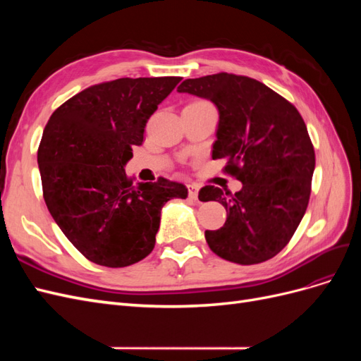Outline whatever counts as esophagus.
Segmentation results:
<instances>
[{
    "mask_svg": "<svg viewBox=\"0 0 361 361\" xmlns=\"http://www.w3.org/2000/svg\"><path fill=\"white\" fill-rule=\"evenodd\" d=\"M188 190H190V199L191 200H197L199 197V187L195 183L188 185Z\"/></svg>",
    "mask_w": 361,
    "mask_h": 361,
    "instance_id": "34e87169",
    "label": "esophagus"
}]
</instances>
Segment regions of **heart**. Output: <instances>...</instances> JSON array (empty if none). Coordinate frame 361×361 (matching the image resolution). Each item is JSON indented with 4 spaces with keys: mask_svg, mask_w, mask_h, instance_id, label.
<instances>
[{
    "mask_svg": "<svg viewBox=\"0 0 361 361\" xmlns=\"http://www.w3.org/2000/svg\"><path fill=\"white\" fill-rule=\"evenodd\" d=\"M197 102H203V101H197Z\"/></svg>",
    "mask_w": 361,
    "mask_h": 361,
    "instance_id": "heart-1",
    "label": "heart"
}]
</instances>
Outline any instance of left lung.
I'll return each instance as SVG.
<instances>
[{
	"label": "left lung",
	"mask_w": 361,
	"mask_h": 361,
	"mask_svg": "<svg viewBox=\"0 0 361 361\" xmlns=\"http://www.w3.org/2000/svg\"><path fill=\"white\" fill-rule=\"evenodd\" d=\"M179 93L204 97L218 108L214 159L243 182L233 195L214 185L202 202H220L227 220L204 238L216 256L239 265L274 257L286 247L307 209L314 150L304 120L290 102L248 76L215 73L185 80Z\"/></svg>",
	"instance_id": "8db88e82"
}]
</instances>
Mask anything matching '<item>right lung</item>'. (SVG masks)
Returning <instances> with one entry per match:
<instances>
[{"mask_svg": "<svg viewBox=\"0 0 361 361\" xmlns=\"http://www.w3.org/2000/svg\"><path fill=\"white\" fill-rule=\"evenodd\" d=\"M180 76L118 78L89 87L49 117L37 150L43 199L54 221L82 256L123 268L155 247L161 209L187 199L179 182L134 183L125 173L149 117Z\"/></svg>", "mask_w": 361, "mask_h": 361, "instance_id": "obj_1", "label": "right lung"}]
</instances>
